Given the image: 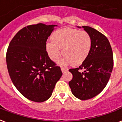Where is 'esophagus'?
I'll return each instance as SVG.
<instances>
[{
  "label": "esophagus",
  "mask_w": 122,
  "mask_h": 122,
  "mask_svg": "<svg viewBox=\"0 0 122 122\" xmlns=\"http://www.w3.org/2000/svg\"><path fill=\"white\" fill-rule=\"evenodd\" d=\"M61 70L62 72H66L68 71V69H66V68H63V67H61Z\"/></svg>",
  "instance_id": "esophagus-1"
}]
</instances>
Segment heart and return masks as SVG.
<instances>
[{
	"label": "heart",
	"instance_id": "heart-1",
	"mask_svg": "<svg viewBox=\"0 0 122 122\" xmlns=\"http://www.w3.org/2000/svg\"><path fill=\"white\" fill-rule=\"evenodd\" d=\"M51 41L46 44V50L51 61H57L62 53L63 58L59 63H71L78 66L87 59L92 49V38L85 31L65 28L56 30L51 36Z\"/></svg>",
	"mask_w": 122,
	"mask_h": 122
}]
</instances>
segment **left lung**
Returning <instances> with one entry per match:
<instances>
[{
	"label": "left lung",
	"instance_id": "8db88e82",
	"mask_svg": "<svg viewBox=\"0 0 122 122\" xmlns=\"http://www.w3.org/2000/svg\"><path fill=\"white\" fill-rule=\"evenodd\" d=\"M81 28L80 27H78ZM92 38V49L87 59L69 71L72 93L80 100H87L99 94L106 87L113 69V53L107 38L93 28L83 26Z\"/></svg>",
	"mask_w": 122,
	"mask_h": 122
}]
</instances>
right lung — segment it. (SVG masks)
I'll return each instance as SVG.
<instances>
[{
  "mask_svg": "<svg viewBox=\"0 0 122 122\" xmlns=\"http://www.w3.org/2000/svg\"><path fill=\"white\" fill-rule=\"evenodd\" d=\"M56 27L38 23L23 28L7 50V68L13 84L24 97L34 102L48 100L62 76L60 67L46 50L47 39Z\"/></svg>",
  "mask_w": 122,
  "mask_h": 122,
  "instance_id": "obj_1",
  "label": "right lung"
}]
</instances>
